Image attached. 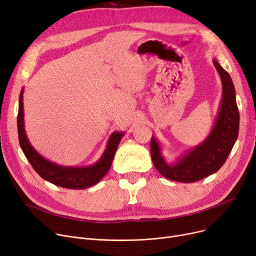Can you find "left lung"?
I'll return each instance as SVG.
<instances>
[{
	"label": "left lung",
	"instance_id": "obj_1",
	"mask_svg": "<svg viewBox=\"0 0 256 256\" xmlns=\"http://www.w3.org/2000/svg\"><path fill=\"white\" fill-rule=\"evenodd\" d=\"M222 82V102L216 122L208 138L180 158L167 164L160 154V146L154 137L150 141V154L156 169L168 180L194 182L217 172L225 163L238 139L240 113L232 80L216 59L212 60Z\"/></svg>",
	"mask_w": 256,
	"mask_h": 256
}]
</instances>
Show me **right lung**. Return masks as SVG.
Segmentation results:
<instances>
[{
    "instance_id": "1",
    "label": "right lung",
    "mask_w": 256,
    "mask_h": 256,
    "mask_svg": "<svg viewBox=\"0 0 256 256\" xmlns=\"http://www.w3.org/2000/svg\"><path fill=\"white\" fill-rule=\"evenodd\" d=\"M24 89L20 94L18 114V130L20 148L22 150L26 160H29L34 170L44 180L67 189L83 190L98 184L111 168L118 144L124 137V132H114L106 150L98 162L88 167H65L60 166L40 156L30 144L26 138L24 124Z\"/></svg>"
}]
</instances>
